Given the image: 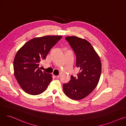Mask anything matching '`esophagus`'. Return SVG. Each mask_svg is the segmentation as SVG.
I'll return each mask as SVG.
<instances>
[{
    "mask_svg": "<svg viewBox=\"0 0 126 126\" xmlns=\"http://www.w3.org/2000/svg\"><path fill=\"white\" fill-rule=\"evenodd\" d=\"M54 77H55V78L56 79H59V77H60V76H54Z\"/></svg>",
    "mask_w": 126,
    "mask_h": 126,
    "instance_id": "1",
    "label": "esophagus"
}]
</instances>
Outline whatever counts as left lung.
<instances>
[{"mask_svg":"<svg viewBox=\"0 0 126 126\" xmlns=\"http://www.w3.org/2000/svg\"><path fill=\"white\" fill-rule=\"evenodd\" d=\"M76 56V66L80 69L77 76L64 84V94L74 100L88 96L97 86L102 71L100 58L91 44L86 40L76 36L65 38Z\"/></svg>","mask_w":126,"mask_h":126,"instance_id":"1","label":"left lung"}]
</instances>
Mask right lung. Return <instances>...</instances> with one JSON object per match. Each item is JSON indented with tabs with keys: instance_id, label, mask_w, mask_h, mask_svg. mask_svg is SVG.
<instances>
[{
	"instance_id": "add662e5",
	"label": "right lung",
	"mask_w": 126,
	"mask_h": 126,
	"mask_svg": "<svg viewBox=\"0 0 126 126\" xmlns=\"http://www.w3.org/2000/svg\"><path fill=\"white\" fill-rule=\"evenodd\" d=\"M62 37L45 36L32 38L17 52L13 62L14 73L20 86L26 93L38 95L47 89L52 75L42 71L39 66Z\"/></svg>"
}]
</instances>
